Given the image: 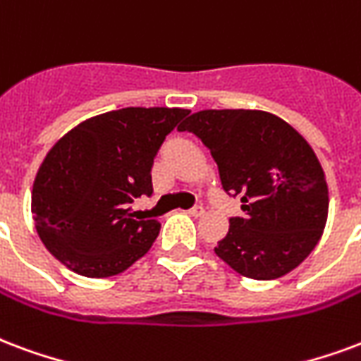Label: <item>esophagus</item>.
Here are the masks:
<instances>
[{
    "mask_svg": "<svg viewBox=\"0 0 361 361\" xmlns=\"http://www.w3.org/2000/svg\"><path fill=\"white\" fill-rule=\"evenodd\" d=\"M189 214L195 216V218H199V216L204 214V207H202V204H195V207L189 208Z\"/></svg>",
    "mask_w": 361,
    "mask_h": 361,
    "instance_id": "1",
    "label": "esophagus"
}]
</instances>
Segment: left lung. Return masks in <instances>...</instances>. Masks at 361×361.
I'll use <instances>...</instances> for the list:
<instances>
[{"instance_id": "left-lung-1", "label": "left lung", "mask_w": 361, "mask_h": 361, "mask_svg": "<svg viewBox=\"0 0 361 361\" xmlns=\"http://www.w3.org/2000/svg\"><path fill=\"white\" fill-rule=\"evenodd\" d=\"M180 132L197 135L218 164L229 197L245 216L229 218L214 252L250 279H276L314 250L329 195L319 160L295 128L264 111H201Z\"/></svg>"}]
</instances>
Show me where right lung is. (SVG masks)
I'll return each instance as SVG.
<instances>
[{
    "mask_svg": "<svg viewBox=\"0 0 361 361\" xmlns=\"http://www.w3.org/2000/svg\"><path fill=\"white\" fill-rule=\"evenodd\" d=\"M185 109L128 106L99 114L55 143L32 191L39 239L85 277L122 274L147 255L160 224L133 218L130 204L153 195L157 153Z\"/></svg>",
    "mask_w": 361,
    "mask_h": 361,
    "instance_id": "1",
    "label": "right lung"
}]
</instances>
